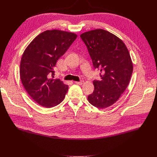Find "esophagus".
Returning <instances> with one entry per match:
<instances>
[{
  "label": "esophagus",
  "instance_id": "obj_1",
  "mask_svg": "<svg viewBox=\"0 0 157 157\" xmlns=\"http://www.w3.org/2000/svg\"><path fill=\"white\" fill-rule=\"evenodd\" d=\"M84 81L83 80H81V81H80V82H75V84H78V85H82V84H84Z\"/></svg>",
  "mask_w": 157,
  "mask_h": 157
}]
</instances>
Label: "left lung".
I'll return each instance as SVG.
<instances>
[{"label":"left lung","instance_id":"obj_1","mask_svg":"<svg viewBox=\"0 0 157 157\" xmlns=\"http://www.w3.org/2000/svg\"><path fill=\"white\" fill-rule=\"evenodd\" d=\"M95 69H100V80H94L90 103L99 109L113 105L129 84L133 71L130 52L119 38L101 29L80 35Z\"/></svg>","mask_w":157,"mask_h":157}]
</instances>
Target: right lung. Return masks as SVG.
Returning a JSON list of instances; mask_svg holds the SVG:
<instances>
[{"label": "right lung", "mask_w": 157, "mask_h": 157, "mask_svg": "<svg viewBox=\"0 0 157 157\" xmlns=\"http://www.w3.org/2000/svg\"><path fill=\"white\" fill-rule=\"evenodd\" d=\"M77 37L73 33L47 30L36 36L23 52L21 80L27 92L39 105L50 108L64 99L69 86L59 79L53 78L54 68Z\"/></svg>", "instance_id": "add662e5"}]
</instances>
